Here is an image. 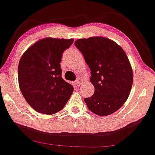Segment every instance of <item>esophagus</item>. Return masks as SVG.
<instances>
[{"mask_svg": "<svg viewBox=\"0 0 155 155\" xmlns=\"http://www.w3.org/2000/svg\"><path fill=\"white\" fill-rule=\"evenodd\" d=\"M83 83V80L81 79V78H78L76 80V81H75V84L77 86H80V85H81V84Z\"/></svg>", "mask_w": 155, "mask_h": 155, "instance_id": "1", "label": "esophagus"}]
</instances>
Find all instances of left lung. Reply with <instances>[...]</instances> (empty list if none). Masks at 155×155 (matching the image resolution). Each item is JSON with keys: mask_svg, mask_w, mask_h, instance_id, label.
Listing matches in <instances>:
<instances>
[{"mask_svg": "<svg viewBox=\"0 0 155 155\" xmlns=\"http://www.w3.org/2000/svg\"><path fill=\"white\" fill-rule=\"evenodd\" d=\"M75 45L90 68L94 87V94L84 98L87 107L100 116L113 114L127 100L133 84L127 55L119 45L104 37L79 39Z\"/></svg>", "mask_w": 155, "mask_h": 155, "instance_id": "left-lung-1", "label": "left lung"}]
</instances>
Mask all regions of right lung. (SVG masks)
Returning <instances> with one entry per match:
<instances>
[{
	"instance_id": "obj_1",
	"label": "right lung",
	"mask_w": 155,
	"mask_h": 155,
	"mask_svg": "<svg viewBox=\"0 0 155 155\" xmlns=\"http://www.w3.org/2000/svg\"><path fill=\"white\" fill-rule=\"evenodd\" d=\"M74 39L46 37L24 52L18 66L20 90L27 103L43 114L62 110L74 92L71 84L61 76L62 53Z\"/></svg>"
}]
</instances>
